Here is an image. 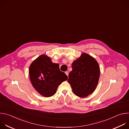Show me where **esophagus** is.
Returning a JSON list of instances; mask_svg holds the SVG:
<instances>
[{"instance_id": "obj_1", "label": "esophagus", "mask_w": 129, "mask_h": 129, "mask_svg": "<svg viewBox=\"0 0 129 129\" xmlns=\"http://www.w3.org/2000/svg\"><path fill=\"white\" fill-rule=\"evenodd\" d=\"M65 74H66L67 76H68V74H69V72H68V71H65Z\"/></svg>"}]
</instances>
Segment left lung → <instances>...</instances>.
Returning <instances> with one entry per match:
<instances>
[{"mask_svg":"<svg viewBox=\"0 0 129 129\" xmlns=\"http://www.w3.org/2000/svg\"><path fill=\"white\" fill-rule=\"evenodd\" d=\"M68 83L73 92L80 98H85L95 89L100 76L98 63L90 55L83 53L72 64Z\"/></svg>","mask_w":129,"mask_h":129,"instance_id":"obj_1","label":"left lung"}]
</instances>
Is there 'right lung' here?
I'll return each instance as SVG.
<instances>
[{"mask_svg": "<svg viewBox=\"0 0 129 129\" xmlns=\"http://www.w3.org/2000/svg\"><path fill=\"white\" fill-rule=\"evenodd\" d=\"M29 74L34 88L45 97L53 95L59 85L68 79L65 73L60 71L59 64L53 63L50 58L44 54L32 62Z\"/></svg>", "mask_w": 129, "mask_h": 129, "instance_id": "add662e5", "label": "right lung"}]
</instances>
